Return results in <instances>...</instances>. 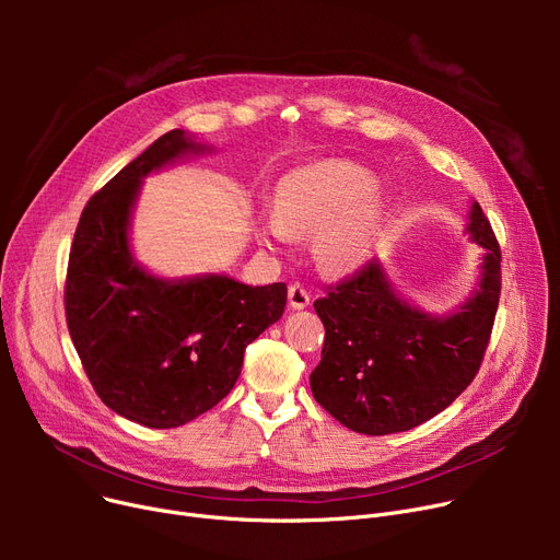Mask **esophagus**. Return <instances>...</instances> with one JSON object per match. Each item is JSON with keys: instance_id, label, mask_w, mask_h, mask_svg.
Here are the masks:
<instances>
[{"instance_id": "obj_1", "label": "esophagus", "mask_w": 560, "mask_h": 560, "mask_svg": "<svg viewBox=\"0 0 560 560\" xmlns=\"http://www.w3.org/2000/svg\"><path fill=\"white\" fill-rule=\"evenodd\" d=\"M288 302H290V306L295 308V311H302V308H306L311 304V292L302 283H292L288 288Z\"/></svg>"}]
</instances>
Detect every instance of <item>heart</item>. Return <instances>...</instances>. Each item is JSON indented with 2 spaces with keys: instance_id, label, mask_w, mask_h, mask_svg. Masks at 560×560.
Here are the masks:
<instances>
[{
  "instance_id": "1",
  "label": "heart",
  "mask_w": 560,
  "mask_h": 560,
  "mask_svg": "<svg viewBox=\"0 0 560 560\" xmlns=\"http://www.w3.org/2000/svg\"><path fill=\"white\" fill-rule=\"evenodd\" d=\"M376 176L351 161H322L288 172L277 184L275 215L262 218L265 241L283 243L290 231H317L315 252L331 270L359 265L384 222Z\"/></svg>"
}]
</instances>
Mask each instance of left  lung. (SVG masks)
<instances>
[{
  "label": "left lung",
  "mask_w": 560,
  "mask_h": 560,
  "mask_svg": "<svg viewBox=\"0 0 560 560\" xmlns=\"http://www.w3.org/2000/svg\"><path fill=\"white\" fill-rule=\"evenodd\" d=\"M467 233L486 249L481 279L450 315L438 317L401 300L378 260L315 300L325 347L311 390L347 429L365 435L408 431L472 384L502 292V252L477 201Z\"/></svg>",
  "instance_id": "8db88e82"
}]
</instances>
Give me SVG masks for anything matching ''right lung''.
I'll use <instances>...</instances> for the list:
<instances>
[{
	"label": "right lung",
	"instance_id": "1",
	"mask_svg": "<svg viewBox=\"0 0 560 560\" xmlns=\"http://www.w3.org/2000/svg\"><path fill=\"white\" fill-rule=\"evenodd\" d=\"M209 150L172 129L88 199L68 260L66 319L100 399L150 429L182 427L224 399L245 349L283 315L285 283L247 285L226 275L161 279L129 245L140 182Z\"/></svg>",
	"mask_w": 560,
	"mask_h": 560
}]
</instances>
